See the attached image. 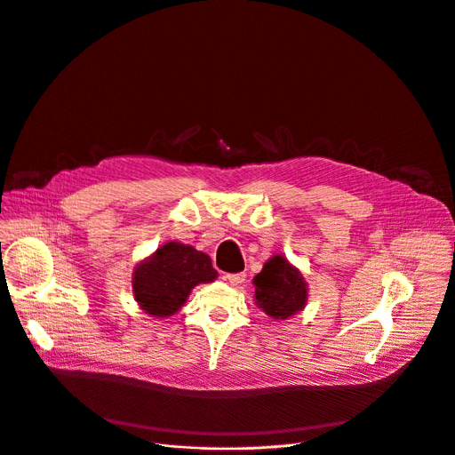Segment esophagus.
<instances>
[{
    "instance_id": "34e87169",
    "label": "esophagus",
    "mask_w": 455,
    "mask_h": 455,
    "mask_svg": "<svg viewBox=\"0 0 455 455\" xmlns=\"http://www.w3.org/2000/svg\"><path fill=\"white\" fill-rule=\"evenodd\" d=\"M223 278H225L230 285H239V283L244 282L246 275H244V273H225Z\"/></svg>"
}]
</instances>
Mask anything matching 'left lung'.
Here are the masks:
<instances>
[{
    "instance_id": "left-lung-1",
    "label": "left lung",
    "mask_w": 455,
    "mask_h": 455,
    "mask_svg": "<svg viewBox=\"0 0 455 455\" xmlns=\"http://www.w3.org/2000/svg\"><path fill=\"white\" fill-rule=\"evenodd\" d=\"M257 306L275 320H285L301 311L307 301V283L287 259L275 255L253 278Z\"/></svg>"
}]
</instances>
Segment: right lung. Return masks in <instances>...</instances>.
I'll use <instances>...</instances> for the list:
<instances>
[{
    "mask_svg": "<svg viewBox=\"0 0 455 455\" xmlns=\"http://www.w3.org/2000/svg\"><path fill=\"white\" fill-rule=\"evenodd\" d=\"M216 276L218 271L207 253L172 241L135 267L132 287L142 311L166 318L186 304L195 285Z\"/></svg>",
    "mask_w": 455,
    "mask_h": 455,
    "instance_id": "1",
    "label": "right lung"
}]
</instances>
